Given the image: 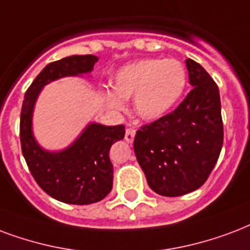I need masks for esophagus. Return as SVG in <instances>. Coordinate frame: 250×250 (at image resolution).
Instances as JSON below:
<instances>
[{"label":"esophagus","instance_id":"1","mask_svg":"<svg viewBox=\"0 0 250 250\" xmlns=\"http://www.w3.org/2000/svg\"><path fill=\"white\" fill-rule=\"evenodd\" d=\"M135 135H136V131H135L133 128H131V127L125 129V142L132 143L133 139H135Z\"/></svg>","mask_w":250,"mask_h":250}]
</instances>
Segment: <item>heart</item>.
<instances>
[{
	"label": "heart",
	"instance_id": "heart-1",
	"mask_svg": "<svg viewBox=\"0 0 250 250\" xmlns=\"http://www.w3.org/2000/svg\"><path fill=\"white\" fill-rule=\"evenodd\" d=\"M188 85V72L176 59H140L125 64L112 77L114 89L102 91L104 102L123 110L133 98V108L146 121H157L171 111Z\"/></svg>",
	"mask_w": 250,
	"mask_h": 250
}]
</instances>
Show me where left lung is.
<instances>
[{
	"label": "left lung",
	"mask_w": 250,
	"mask_h": 250,
	"mask_svg": "<svg viewBox=\"0 0 250 250\" xmlns=\"http://www.w3.org/2000/svg\"><path fill=\"white\" fill-rule=\"evenodd\" d=\"M193 86L170 114L138 129L133 150L146 182L163 197H180L205 184L223 146L219 87L205 68L186 60Z\"/></svg>",
	"instance_id": "left-lung-1"
}]
</instances>
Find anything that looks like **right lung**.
<instances>
[{"mask_svg": "<svg viewBox=\"0 0 250 250\" xmlns=\"http://www.w3.org/2000/svg\"><path fill=\"white\" fill-rule=\"evenodd\" d=\"M97 62L94 55H73L49 62L26 91L21 111V146L32 177L48 195L69 205H91L111 191L114 169L108 152L114 143L125 138V125L89 123L69 146L51 152L34 138V106L47 83L90 73Z\"/></svg>", "mask_w": 250, "mask_h": 250, "instance_id": "right-lung-1", "label": "right lung"}]
</instances>
